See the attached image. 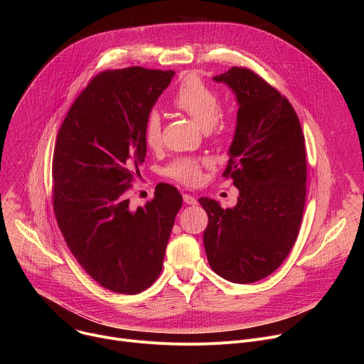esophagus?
<instances>
[{
	"label": "esophagus",
	"instance_id": "obj_1",
	"mask_svg": "<svg viewBox=\"0 0 364 364\" xmlns=\"http://www.w3.org/2000/svg\"><path fill=\"white\" fill-rule=\"evenodd\" d=\"M183 198H184V203H186V204H190V205H194V204L197 203V200H196L191 194H184Z\"/></svg>",
	"mask_w": 364,
	"mask_h": 364
}]
</instances>
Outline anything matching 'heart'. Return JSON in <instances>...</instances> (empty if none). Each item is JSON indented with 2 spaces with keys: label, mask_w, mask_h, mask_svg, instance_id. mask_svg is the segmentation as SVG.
<instances>
[{
  "label": "heart",
  "mask_w": 364,
  "mask_h": 364,
  "mask_svg": "<svg viewBox=\"0 0 364 364\" xmlns=\"http://www.w3.org/2000/svg\"><path fill=\"white\" fill-rule=\"evenodd\" d=\"M173 105L180 112L194 119L203 129L220 134L225 129L222 96L218 89L207 85L200 75L187 73L173 96ZM144 141L148 148L157 149L163 142V121L157 111H151L144 124ZM210 164L205 159L180 157L167 168L166 176L186 186H196L201 178V170Z\"/></svg>",
  "instance_id": "obj_1"
}]
</instances>
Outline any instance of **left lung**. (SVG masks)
<instances>
[{
    "mask_svg": "<svg viewBox=\"0 0 364 364\" xmlns=\"http://www.w3.org/2000/svg\"><path fill=\"white\" fill-rule=\"evenodd\" d=\"M215 80L229 85L239 103L223 171L239 197L233 209L198 198L209 216L203 242L218 275L250 284L278 269L298 237L306 196L305 138L289 100L264 77L233 66Z\"/></svg>",
    "mask_w": 364,
    "mask_h": 364,
    "instance_id": "8db88e82",
    "label": "left lung"
}]
</instances>
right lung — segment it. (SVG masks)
Segmentation results:
<instances>
[{"mask_svg":"<svg viewBox=\"0 0 364 364\" xmlns=\"http://www.w3.org/2000/svg\"><path fill=\"white\" fill-rule=\"evenodd\" d=\"M173 70H103L76 97L56 138L53 210L76 261L99 285L138 294L163 269L183 197L170 184L132 210L128 190L144 163V124Z\"/></svg>","mask_w":364,"mask_h":364,"instance_id":"right-lung-1","label":"right lung"}]
</instances>
